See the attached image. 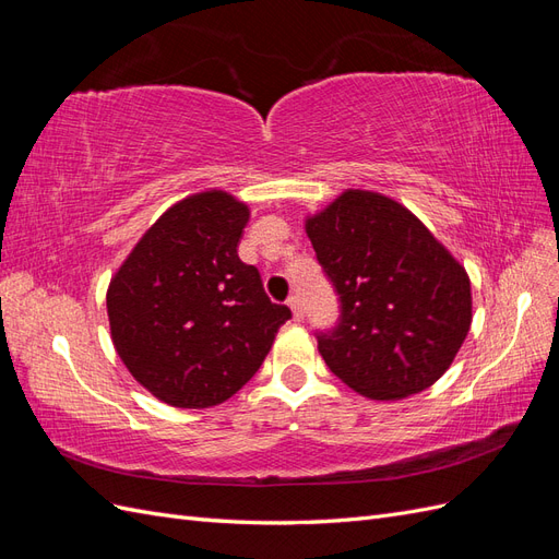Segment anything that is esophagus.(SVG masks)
Wrapping results in <instances>:
<instances>
[{
  "mask_svg": "<svg viewBox=\"0 0 559 559\" xmlns=\"http://www.w3.org/2000/svg\"><path fill=\"white\" fill-rule=\"evenodd\" d=\"M286 302H289V308H292V312H294V319L300 321L302 314H306V312H302V300H300V296L294 294V296H289V300H286Z\"/></svg>",
  "mask_w": 559,
  "mask_h": 559,
  "instance_id": "obj_1",
  "label": "esophagus"
}]
</instances>
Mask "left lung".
Returning <instances> with one entry per match:
<instances>
[{
    "label": "left lung",
    "instance_id": "left-lung-1",
    "mask_svg": "<svg viewBox=\"0 0 559 559\" xmlns=\"http://www.w3.org/2000/svg\"><path fill=\"white\" fill-rule=\"evenodd\" d=\"M341 296V321L319 333L331 373L370 401H399L441 378L471 329L464 265L401 202L347 189L306 218Z\"/></svg>",
    "mask_w": 559,
    "mask_h": 559
}]
</instances>
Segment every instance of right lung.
Returning <instances> with one entry per match:
<instances>
[{
	"label": "right lung",
	"instance_id": "1",
	"mask_svg": "<svg viewBox=\"0 0 559 559\" xmlns=\"http://www.w3.org/2000/svg\"><path fill=\"white\" fill-rule=\"evenodd\" d=\"M249 207L226 191L179 200L116 270L111 343L130 376L175 408H210L261 368L292 310L238 257Z\"/></svg>",
	"mask_w": 559,
	"mask_h": 559
}]
</instances>
